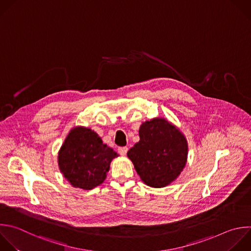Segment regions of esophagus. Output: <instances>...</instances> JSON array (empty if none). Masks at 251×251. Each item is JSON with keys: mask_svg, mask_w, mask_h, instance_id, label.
I'll return each instance as SVG.
<instances>
[{"mask_svg": "<svg viewBox=\"0 0 251 251\" xmlns=\"http://www.w3.org/2000/svg\"><path fill=\"white\" fill-rule=\"evenodd\" d=\"M128 151V148L127 147H121L118 149V152L121 154V155H126Z\"/></svg>", "mask_w": 251, "mask_h": 251, "instance_id": "1", "label": "esophagus"}]
</instances>
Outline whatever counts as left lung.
<instances>
[{"label": "left lung", "instance_id": "1", "mask_svg": "<svg viewBox=\"0 0 251 251\" xmlns=\"http://www.w3.org/2000/svg\"><path fill=\"white\" fill-rule=\"evenodd\" d=\"M140 141L127 155L137 174L148 186L161 188L174 182L187 161L188 145L184 135L164 118L144 122Z\"/></svg>", "mask_w": 251, "mask_h": 251}]
</instances>
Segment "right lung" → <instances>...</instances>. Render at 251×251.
Masks as SVG:
<instances>
[{
  "mask_svg": "<svg viewBox=\"0 0 251 251\" xmlns=\"http://www.w3.org/2000/svg\"><path fill=\"white\" fill-rule=\"evenodd\" d=\"M117 156L95 131L78 126L65 139L58 153V164L72 186L91 190L105 180L110 162Z\"/></svg>",
  "mask_w": 251,
  "mask_h": 251,
  "instance_id": "add662e5",
  "label": "right lung"
}]
</instances>
